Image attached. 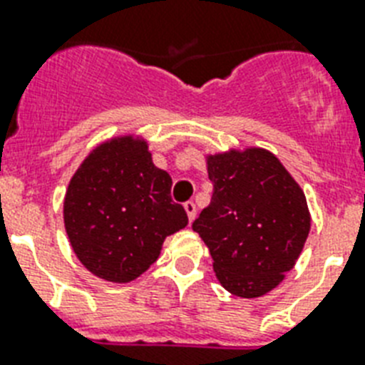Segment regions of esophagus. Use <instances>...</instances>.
Returning <instances> with one entry per match:
<instances>
[{
    "mask_svg": "<svg viewBox=\"0 0 365 365\" xmlns=\"http://www.w3.org/2000/svg\"><path fill=\"white\" fill-rule=\"evenodd\" d=\"M183 208H185V212H187L189 221H192L195 215H197V206H195V202H192V200H187V202L183 204Z\"/></svg>",
    "mask_w": 365,
    "mask_h": 365,
    "instance_id": "1",
    "label": "esophagus"
}]
</instances>
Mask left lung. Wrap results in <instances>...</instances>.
Listing matches in <instances>:
<instances>
[{"label": "left lung", "mask_w": 365, "mask_h": 365, "mask_svg": "<svg viewBox=\"0 0 365 365\" xmlns=\"http://www.w3.org/2000/svg\"><path fill=\"white\" fill-rule=\"evenodd\" d=\"M212 202L192 230L208 245L225 289L257 298L279 285L300 257L311 217L306 195L274 153L208 155Z\"/></svg>", "instance_id": "8db88e82"}]
</instances>
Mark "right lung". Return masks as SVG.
<instances>
[{
    "label": "right lung",
    "instance_id": "obj_1",
    "mask_svg": "<svg viewBox=\"0 0 365 365\" xmlns=\"http://www.w3.org/2000/svg\"><path fill=\"white\" fill-rule=\"evenodd\" d=\"M170 187L173 178L153 165L144 140L120 136L97 146L63 200L65 230L80 262L112 283L144 274L165 238L187 225Z\"/></svg>",
    "mask_w": 365,
    "mask_h": 365
}]
</instances>
